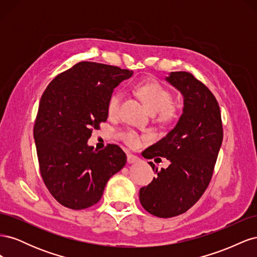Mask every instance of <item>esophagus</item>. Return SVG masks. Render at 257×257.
<instances>
[{
  "mask_svg": "<svg viewBox=\"0 0 257 257\" xmlns=\"http://www.w3.org/2000/svg\"><path fill=\"white\" fill-rule=\"evenodd\" d=\"M126 158H127V162L130 163V164H132V163H136V162L139 161V158L136 157L135 154H132V153H127Z\"/></svg>",
  "mask_w": 257,
  "mask_h": 257,
  "instance_id": "obj_1",
  "label": "esophagus"
}]
</instances>
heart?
Segmentation results:
<instances>
[{
  "label": "heart",
  "mask_w": 257,
  "mask_h": 257,
  "mask_svg": "<svg viewBox=\"0 0 257 257\" xmlns=\"http://www.w3.org/2000/svg\"><path fill=\"white\" fill-rule=\"evenodd\" d=\"M136 93L142 98L149 110L155 113V119L162 124H173L180 114V106L173 99V94L164 85L154 80H147L136 85ZM122 102V93L114 91L108 98L107 112L110 116L118 115ZM122 141L130 147H138L144 139L143 136L132 128L120 132Z\"/></svg>",
  "instance_id": "b5f03b06"
}]
</instances>
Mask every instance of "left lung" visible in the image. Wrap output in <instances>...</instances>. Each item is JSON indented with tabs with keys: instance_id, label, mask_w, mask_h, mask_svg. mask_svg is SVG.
Wrapping results in <instances>:
<instances>
[{
	"instance_id": "left-lung-1",
	"label": "left lung",
	"mask_w": 257,
	"mask_h": 257,
	"mask_svg": "<svg viewBox=\"0 0 257 257\" xmlns=\"http://www.w3.org/2000/svg\"><path fill=\"white\" fill-rule=\"evenodd\" d=\"M184 97V108L174 130L143 152L146 159L166 158L170 165L139 190L146 211L158 217L177 216L195 205L207 190L223 141L220 106L206 85L188 72L167 77Z\"/></svg>"
}]
</instances>
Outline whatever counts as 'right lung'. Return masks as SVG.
Instances as JSON below:
<instances>
[{
	"instance_id": "add662e5",
	"label": "right lung",
	"mask_w": 257,
	"mask_h": 257,
	"mask_svg": "<svg viewBox=\"0 0 257 257\" xmlns=\"http://www.w3.org/2000/svg\"><path fill=\"white\" fill-rule=\"evenodd\" d=\"M133 72L95 62H79L60 73L44 91L34 123L43 181L62 206L81 210L97 204L109 178L126 155L118 145L96 151L87 145L108 118L113 89Z\"/></svg>"
}]
</instances>
